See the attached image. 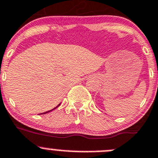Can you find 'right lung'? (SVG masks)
I'll use <instances>...</instances> for the list:
<instances>
[{"label":"right lung","mask_w":158,"mask_h":158,"mask_svg":"<svg viewBox=\"0 0 158 158\" xmlns=\"http://www.w3.org/2000/svg\"><path fill=\"white\" fill-rule=\"evenodd\" d=\"M60 104H59V105H58V106H56V108H54V109H56V108H57V107H58V106H60ZM53 109H52V110H49V111H47V112H44V113H40V114H41V115H42V114H46V113H48V112H51V111H52V110H53Z\"/></svg>","instance_id":"right-lung-1"}]
</instances>
